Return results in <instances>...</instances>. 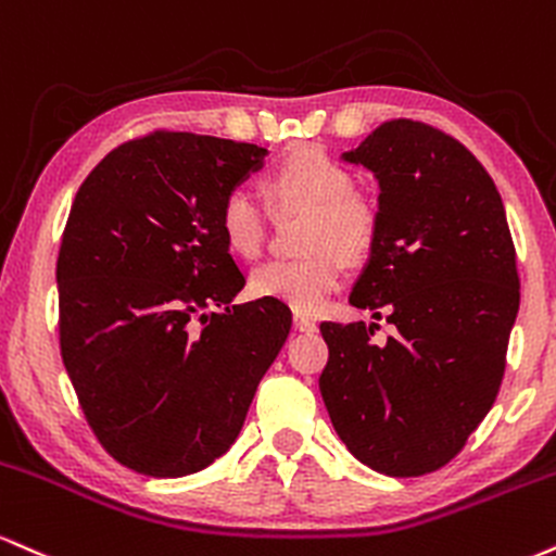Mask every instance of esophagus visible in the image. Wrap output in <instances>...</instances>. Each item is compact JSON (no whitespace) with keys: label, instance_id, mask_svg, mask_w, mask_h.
I'll use <instances>...</instances> for the list:
<instances>
[{"label":"esophagus","instance_id":"esophagus-1","mask_svg":"<svg viewBox=\"0 0 556 556\" xmlns=\"http://www.w3.org/2000/svg\"><path fill=\"white\" fill-rule=\"evenodd\" d=\"M293 328L299 332H315L317 330V319L306 317V315H293Z\"/></svg>","mask_w":556,"mask_h":556}]
</instances>
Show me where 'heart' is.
<instances>
[{
	"mask_svg": "<svg viewBox=\"0 0 556 556\" xmlns=\"http://www.w3.org/2000/svg\"><path fill=\"white\" fill-rule=\"evenodd\" d=\"M267 192L280 207L309 211L302 260H270L252 273L250 291L276 299L296 312H319L343 286L345 260H362L377 233V213L354 192V176L325 150L302 146L283 155L267 174ZM226 247L252 260L263 252L267 213L247 187L228 189L218 207Z\"/></svg>",
	"mask_w": 556,
	"mask_h": 556,
	"instance_id": "1",
	"label": "heart"
}]
</instances>
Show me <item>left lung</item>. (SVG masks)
I'll return each mask as SVG.
<instances>
[{"instance_id":"1","label":"left lung","mask_w":556,"mask_h":556,"mask_svg":"<svg viewBox=\"0 0 556 556\" xmlns=\"http://www.w3.org/2000/svg\"><path fill=\"white\" fill-rule=\"evenodd\" d=\"M341 159L380 185L377 233L349 302L395 325L323 323L319 393L364 466L424 476L460 453L494 406L520 306L505 205L455 137L395 119Z\"/></svg>"}]
</instances>
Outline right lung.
I'll return each instance as SVG.
<instances>
[{
	"label": "right lung",
	"instance_id": "right-lung-1",
	"mask_svg": "<svg viewBox=\"0 0 556 556\" xmlns=\"http://www.w3.org/2000/svg\"><path fill=\"white\" fill-rule=\"evenodd\" d=\"M265 155L153 132L111 150L72 202L56 260L62 358L98 442L137 473L176 479L220 458L289 338L276 299L231 304L244 276L218 228L220 200Z\"/></svg>",
	"mask_w": 556,
	"mask_h": 556
}]
</instances>
